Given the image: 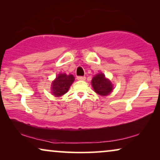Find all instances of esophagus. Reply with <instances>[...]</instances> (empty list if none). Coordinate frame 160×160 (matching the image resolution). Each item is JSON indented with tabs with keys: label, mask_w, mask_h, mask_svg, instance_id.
I'll use <instances>...</instances> for the list:
<instances>
[{
	"label": "esophagus",
	"mask_w": 160,
	"mask_h": 160,
	"mask_svg": "<svg viewBox=\"0 0 160 160\" xmlns=\"http://www.w3.org/2000/svg\"><path fill=\"white\" fill-rule=\"evenodd\" d=\"M85 78H86L85 76H77V79L80 81H84L85 80Z\"/></svg>",
	"instance_id": "34e87169"
}]
</instances>
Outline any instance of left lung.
I'll return each instance as SVG.
<instances>
[{"label":"left lung","mask_w":160,"mask_h":160,"mask_svg":"<svg viewBox=\"0 0 160 160\" xmlns=\"http://www.w3.org/2000/svg\"><path fill=\"white\" fill-rule=\"evenodd\" d=\"M92 86L96 93L102 96L108 95L113 90L112 83L102 73L96 74L92 78Z\"/></svg>","instance_id":"8db88e82"}]
</instances>
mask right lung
Listing matches in <instances>:
<instances>
[{
	"label": "right lung",
	"mask_w": 160,
	"mask_h": 160,
	"mask_svg": "<svg viewBox=\"0 0 160 160\" xmlns=\"http://www.w3.org/2000/svg\"><path fill=\"white\" fill-rule=\"evenodd\" d=\"M73 76L65 73L58 74L55 79L52 83V93L55 97H60L67 92L74 82Z\"/></svg>",
	"instance_id": "obj_1"
}]
</instances>
